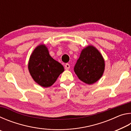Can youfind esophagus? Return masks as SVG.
<instances>
[{
    "label": "esophagus",
    "mask_w": 131,
    "mask_h": 131,
    "mask_svg": "<svg viewBox=\"0 0 131 131\" xmlns=\"http://www.w3.org/2000/svg\"><path fill=\"white\" fill-rule=\"evenodd\" d=\"M70 68V65L69 63H66L65 65V69L66 70H68Z\"/></svg>",
    "instance_id": "34e87169"
}]
</instances>
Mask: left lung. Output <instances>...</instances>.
Listing matches in <instances>:
<instances>
[{
  "label": "left lung",
  "mask_w": 131,
  "mask_h": 131,
  "mask_svg": "<svg viewBox=\"0 0 131 131\" xmlns=\"http://www.w3.org/2000/svg\"><path fill=\"white\" fill-rule=\"evenodd\" d=\"M105 68V60L101 53L94 46L88 45L82 50L74 71L81 81L90 85L101 78Z\"/></svg>",
  "instance_id": "obj_1"
}]
</instances>
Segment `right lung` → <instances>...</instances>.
<instances>
[{
	"instance_id": "right-lung-1",
	"label": "right lung",
	"mask_w": 131,
	"mask_h": 131,
	"mask_svg": "<svg viewBox=\"0 0 131 131\" xmlns=\"http://www.w3.org/2000/svg\"><path fill=\"white\" fill-rule=\"evenodd\" d=\"M28 70L34 80L41 87H50L64 71L63 66L50 56L45 44L37 46L31 54Z\"/></svg>"
}]
</instances>
